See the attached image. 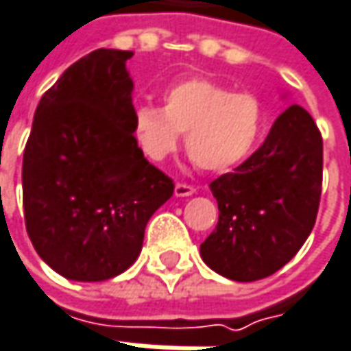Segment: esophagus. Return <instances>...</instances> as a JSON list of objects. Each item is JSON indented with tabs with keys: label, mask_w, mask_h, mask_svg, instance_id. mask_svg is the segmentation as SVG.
Masks as SVG:
<instances>
[{
	"label": "esophagus",
	"mask_w": 351,
	"mask_h": 351,
	"mask_svg": "<svg viewBox=\"0 0 351 351\" xmlns=\"http://www.w3.org/2000/svg\"><path fill=\"white\" fill-rule=\"evenodd\" d=\"M173 193H176V197H189L195 193V187L193 185H187V183H176Z\"/></svg>",
	"instance_id": "obj_1"
}]
</instances>
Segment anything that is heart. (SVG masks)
Listing matches in <instances>:
<instances>
[{"instance_id": "1", "label": "heart", "mask_w": 351, "mask_h": 351, "mask_svg": "<svg viewBox=\"0 0 351 351\" xmlns=\"http://www.w3.org/2000/svg\"><path fill=\"white\" fill-rule=\"evenodd\" d=\"M265 109L252 93L207 77H189L164 91V107L138 103L132 109L130 132L150 162H164L185 132L187 152L197 166L223 171L244 162L260 144Z\"/></svg>"}]
</instances>
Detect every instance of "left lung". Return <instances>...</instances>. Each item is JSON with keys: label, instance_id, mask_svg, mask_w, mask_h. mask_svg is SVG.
<instances>
[{"label": "left lung", "instance_id": "8db88e82", "mask_svg": "<svg viewBox=\"0 0 351 351\" xmlns=\"http://www.w3.org/2000/svg\"><path fill=\"white\" fill-rule=\"evenodd\" d=\"M219 223L201 258L219 276L256 281L276 274L301 250L317 221L322 136L301 105L277 117L263 144L209 185Z\"/></svg>", "mask_w": 351, "mask_h": 351}]
</instances>
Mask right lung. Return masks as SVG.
<instances>
[{
  "instance_id": "obj_1",
  "label": "right lung",
  "mask_w": 351,
  "mask_h": 351,
  "mask_svg": "<svg viewBox=\"0 0 351 351\" xmlns=\"http://www.w3.org/2000/svg\"><path fill=\"white\" fill-rule=\"evenodd\" d=\"M128 50L99 48L40 97L23 154V209L36 254L72 281H105L138 258L173 195L130 132Z\"/></svg>"
}]
</instances>
